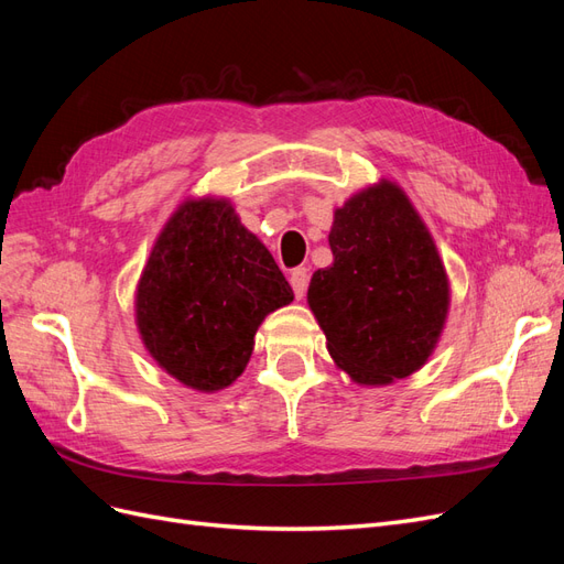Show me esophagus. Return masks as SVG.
Masks as SVG:
<instances>
[{
  "label": "esophagus",
  "instance_id": "34e87169",
  "mask_svg": "<svg viewBox=\"0 0 564 564\" xmlns=\"http://www.w3.org/2000/svg\"><path fill=\"white\" fill-rule=\"evenodd\" d=\"M308 280H311L308 268H294L292 270V289H294L296 299H303L305 292H308Z\"/></svg>",
  "mask_w": 564,
  "mask_h": 564
}]
</instances>
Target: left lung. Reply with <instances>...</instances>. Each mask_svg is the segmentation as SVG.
<instances>
[{"label": "left lung", "mask_w": 564, "mask_h": 564, "mask_svg": "<svg viewBox=\"0 0 564 564\" xmlns=\"http://www.w3.org/2000/svg\"><path fill=\"white\" fill-rule=\"evenodd\" d=\"M334 263L317 270L308 303L334 362L377 386L416 371L449 305L445 265L398 185L383 181L334 216Z\"/></svg>", "instance_id": "obj_1"}]
</instances>
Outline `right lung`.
I'll return each instance as SVG.
<instances>
[{
  "label": "right lung",
  "mask_w": 564,
  "mask_h": 564,
  "mask_svg": "<svg viewBox=\"0 0 564 564\" xmlns=\"http://www.w3.org/2000/svg\"><path fill=\"white\" fill-rule=\"evenodd\" d=\"M294 301L270 251L228 202H185L135 294L143 344L174 379L220 390L245 371L263 317Z\"/></svg>",
  "instance_id": "add662e5"
}]
</instances>
